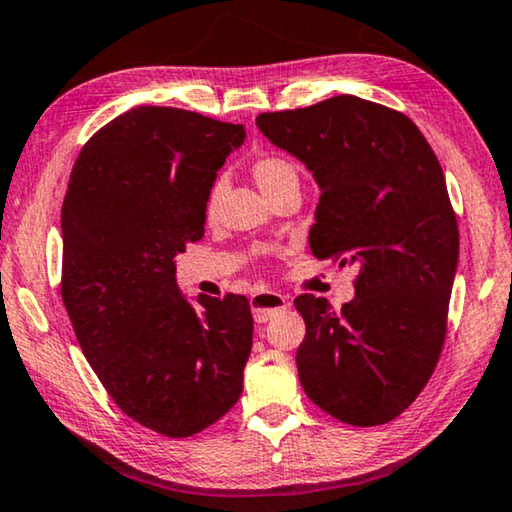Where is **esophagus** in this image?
I'll return each instance as SVG.
<instances>
[{
    "mask_svg": "<svg viewBox=\"0 0 512 512\" xmlns=\"http://www.w3.org/2000/svg\"><path fill=\"white\" fill-rule=\"evenodd\" d=\"M250 305H253V316L257 323H266L271 321L273 316L282 314L289 307L287 298L275 294V291H262V294H257L250 298Z\"/></svg>",
    "mask_w": 512,
    "mask_h": 512,
    "instance_id": "esophagus-1",
    "label": "esophagus"
}]
</instances>
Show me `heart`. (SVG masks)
I'll list each match as a JSON object with an SVG mask.
<instances>
[{
    "label": "heart",
    "mask_w": 512,
    "mask_h": 512,
    "mask_svg": "<svg viewBox=\"0 0 512 512\" xmlns=\"http://www.w3.org/2000/svg\"><path fill=\"white\" fill-rule=\"evenodd\" d=\"M253 177L259 186V191L264 196H269L275 189L287 184H298V173L291 161L285 157H278V154H264V157L255 159L253 164ZM218 198H221V186H214L212 193L207 198V214L214 216L216 207H218Z\"/></svg>",
    "instance_id": "b5f03b06"
}]
</instances>
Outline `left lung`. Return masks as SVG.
<instances>
[{
  "mask_svg": "<svg viewBox=\"0 0 512 512\" xmlns=\"http://www.w3.org/2000/svg\"><path fill=\"white\" fill-rule=\"evenodd\" d=\"M255 123L319 186L312 253L358 269L342 312L312 294L294 300L300 385L344 424H387L428 383L446 335L458 225L440 161L408 116L355 95Z\"/></svg>",
  "mask_w": 512,
  "mask_h": 512,
  "instance_id": "obj_1",
  "label": "left lung"
}]
</instances>
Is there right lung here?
I'll return each mask as SVG.
<instances>
[{"instance_id": "1", "label": "right lung", "mask_w": 512, "mask_h": 512, "mask_svg": "<svg viewBox=\"0 0 512 512\" xmlns=\"http://www.w3.org/2000/svg\"><path fill=\"white\" fill-rule=\"evenodd\" d=\"M243 125L136 107L79 152L63 198L61 294L81 351L125 415L166 437L221 419L243 389V296L186 298L175 257L205 234L207 198Z\"/></svg>"}]
</instances>
